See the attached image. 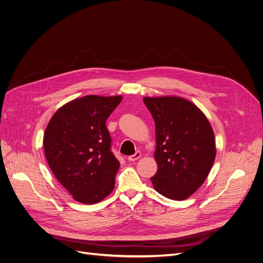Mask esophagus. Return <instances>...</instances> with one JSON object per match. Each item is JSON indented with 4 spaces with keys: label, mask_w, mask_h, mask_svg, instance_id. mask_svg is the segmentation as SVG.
<instances>
[{
    "label": "esophagus",
    "mask_w": 263,
    "mask_h": 263,
    "mask_svg": "<svg viewBox=\"0 0 263 263\" xmlns=\"http://www.w3.org/2000/svg\"><path fill=\"white\" fill-rule=\"evenodd\" d=\"M141 156H142L141 152H136L134 155L129 156V157H128V160H129V161H131V162H134V161H136V160H138V159H140Z\"/></svg>",
    "instance_id": "1"
}]
</instances>
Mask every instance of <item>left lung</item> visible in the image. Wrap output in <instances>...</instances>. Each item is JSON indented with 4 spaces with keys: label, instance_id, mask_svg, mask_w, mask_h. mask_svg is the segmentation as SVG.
<instances>
[{
    "label": "left lung",
    "instance_id": "8db88e82",
    "mask_svg": "<svg viewBox=\"0 0 263 263\" xmlns=\"http://www.w3.org/2000/svg\"><path fill=\"white\" fill-rule=\"evenodd\" d=\"M156 124L155 190L171 200L193 195L209 176L216 157L215 135L203 111L180 97H145Z\"/></svg>",
    "mask_w": 263,
    "mask_h": 263
}]
</instances>
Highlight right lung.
<instances>
[{
	"label": "right lung",
	"mask_w": 263,
	"mask_h": 263,
	"mask_svg": "<svg viewBox=\"0 0 263 263\" xmlns=\"http://www.w3.org/2000/svg\"><path fill=\"white\" fill-rule=\"evenodd\" d=\"M121 96L90 95L61 106L44 133V152L55 178L74 200L95 204L115 187L119 161L110 152L106 120Z\"/></svg>",
	"instance_id": "right-lung-1"
}]
</instances>
